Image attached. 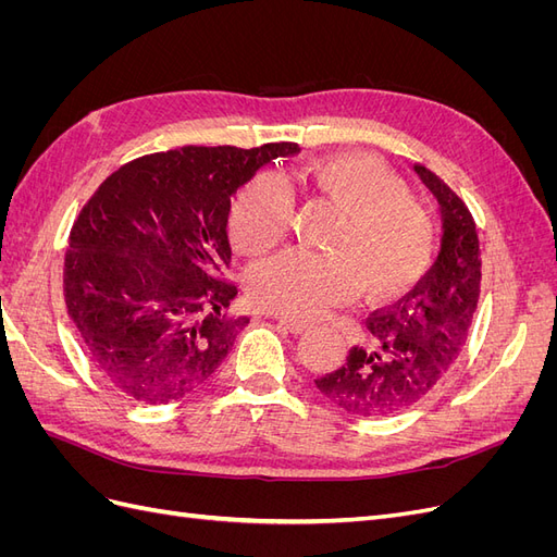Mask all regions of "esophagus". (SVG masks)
Here are the masks:
<instances>
[{
	"instance_id": "1",
	"label": "esophagus",
	"mask_w": 557,
	"mask_h": 557,
	"mask_svg": "<svg viewBox=\"0 0 557 557\" xmlns=\"http://www.w3.org/2000/svg\"><path fill=\"white\" fill-rule=\"evenodd\" d=\"M278 325L283 330H288L290 334H305L311 327L309 323H301V320H293V318H278Z\"/></svg>"
}]
</instances>
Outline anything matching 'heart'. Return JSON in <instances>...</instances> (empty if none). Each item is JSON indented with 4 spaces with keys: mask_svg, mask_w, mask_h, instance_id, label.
<instances>
[{
    "mask_svg": "<svg viewBox=\"0 0 557 557\" xmlns=\"http://www.w3.org/2000/svg\"><path fill=\"white\" fill-rule=\"evenodd\" d=\"M305 185L309 195L342 211L325 239L330 252L293 248L252 269L248 290L260 309L309 320L358 290L369 301L393 299L428 272L434 218L379 158L323 156L309 162ZM293 215L290 183L276 172H262L234 199L232 239L246 256H264L288 237Z\"/></svg>",
    "mask_w": 557,
    "mask_h": 557,
    "instance_id": "heart-1",
    "label": "heart"
}]
</instances>
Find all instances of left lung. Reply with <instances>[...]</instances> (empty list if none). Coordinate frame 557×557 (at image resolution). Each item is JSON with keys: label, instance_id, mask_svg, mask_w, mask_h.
<instances>
[{"label": "left lung", "instance_id": "left-lung-1", "mask_svg": "<svg viewBox=\"0 0 557 557\" xmlns=\"http://www.w3.org/2000/svg\"><path fill=\"white\" fill-rule=\"evenodd\" d=\"M413 170L440 199L442 250L409 295L367 318L372 346H352L339 369L315 379L318 391L352 416H393L428 397L458 360L479 305L474 218L428 166Z\"/></svg>", "mask_w": 557, "mask_h": 557}]
</instances>
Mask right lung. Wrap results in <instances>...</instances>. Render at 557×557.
<instances>
[{"instance_id":"obj_1","label":"right lung","mask_w":557,"mask_h":557,"mask_svg":"<svg viewBox=\"0 0 557 557\" xmlns=\"http://www.w3.org/2000/svg\"><path fill=\"white\" fill-rule=\"evenodd\" d=\"M293 141L183 146L115 170L83 205L64 252L66 313L83 350L113 387L166 404L205 385L246 315L223 313L232 195Z\"/></svg>"}]
</instances>
